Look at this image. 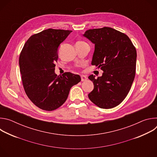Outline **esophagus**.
Masks as SVG:
<instances>
[{
  "label": "esophagus",
  "mask_w": 157,
  "mask_h": 157,
  "mask_svg": "<svg viewBox=\"0 0 157 157\" xmlns=\"http://www.w3.org/2000/svg\"><path fill=\"white\" fill-rule=\"evenodd\" d=\"M81 81H85L87 80V77L84 75H81Z\"/></svg>",
  "instance_id": "esophagus-1"
}]
</instances>
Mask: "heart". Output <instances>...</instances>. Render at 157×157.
I'll use <instances>...</instances> for the list:
<instances>
[{"label":"heart","instance_id":"obj_1","mask_svg":"<svg viewBox=\"0 0 157 157\" xmlns=\"http://www.w3.org/2000/svg\"><path fill=\"white\" fill-rule=\"evenodd\" d=\"M84 43V42H82V41H79V42H78V43Z\"/></svg>","mask_w":157,"mask_h":157}]
</instances>
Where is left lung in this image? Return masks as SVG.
Here are the masks:
<instances>
[{"label":"left lung","mask_w":157,"mask_h":157,"mask_svg":"<svg viewBox=\"0 0 157 157\" xmlns=\"http://www.w3.org/2000/svg\"><path fill=\"white\" fill-rule=\"evenodd\" d=\"M84 37L95 44L91 64L104 72L96 78L88 97L102 109L120 104L128 94L136 75L137 52L127 35L110 27L87 30Z\"/></svg>","instance_id":"8db88e82"}]
</instances>
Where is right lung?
Listing matches in <instances>:
<instances>
[{
	"label": "right lung",
	"instance_id": "1",
	"mask_svg": "<svg viewBox=\"0 0 157 157\" xmlns=\"http://www.w3.org/2000/svg\"><path fill=\"white\" fill-rule=\"evenodd\" d=\"M71 30L49 29L31 36L19 57L22 83L30 101L38 107L51 111L63 105L72 86L81 81L79 75L55 72L59 44Z\"/></svg>",
	"mask_w": 157,
	"mask_h": 157
}]
</instances>
